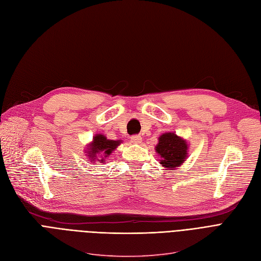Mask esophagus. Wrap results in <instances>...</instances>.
I'll return each instance as SVG.
<instances>
[{"label":"esophagus","mask_w":261,"mask_h":261,"mask_svg":"<svg viewBox=\"0 0 261 261\" xmlns=\"http://www.w3.org/2000/svg\"><path fill=\"white\" fill-rule=\"evenodd\" d=\"M130 140H131V142H132L133 144H140V143L142 142L141 136H132V137L130 138Z\"/></svg>","instance_id":"34e87169"}]
</instances>
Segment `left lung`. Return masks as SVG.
Segmentation results:
<instances>
[{"mask_svg": "<svg viewBox=\"0 0 261 261\" xmlns=\"http://www.w3.org/2000/svg\"><path fill=\"white\" fill-rule=\"evenodd\" d=\"M158 140L156 152L161 157L160 165L173 170L185 162L188 150L186 140L179 138L174 132L163 133Z\"/></svg>", "mask_w": 261, "mask_h": 261, "instance_id": "8db88e82", "label": "left lung"}]
</instances>
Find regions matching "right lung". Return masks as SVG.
Listing matches in <instances>:
<instances>
[{
	"label": "right lung",
	"mask_w": 261,
	"mask_h": 261,
	"mask_svg": "<svg viewBox=\"0 0 261 261\" xmlns=\"http://www.w3.org/2000/svg\"><path fill=\"white\" fill-rule=\"evenodd\" d=\"M121 141L117 140V141H113V140H109L106 137H104L103 134H95L93 137L92 142L89 144L88 147L85 152L88 153V158L91 161H95L96 159V155H100L102 157V153L104 155V158L100 159L99 161L101 163H103V161L105 160V158L110 156L111 153L113 152V150H115L117 148V146L120 145Z\"/></svg>",
	"instance_id": "add662e5"
}]
</instances>
